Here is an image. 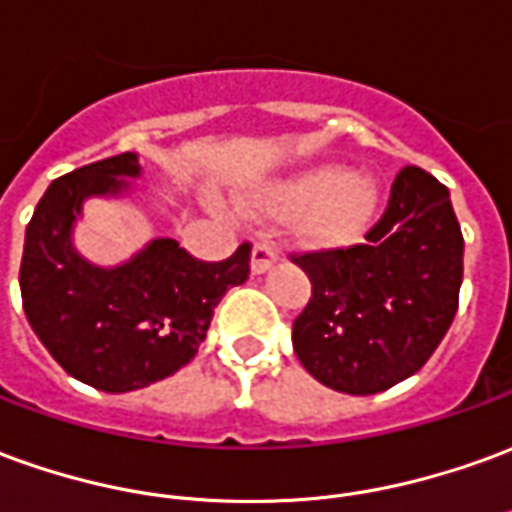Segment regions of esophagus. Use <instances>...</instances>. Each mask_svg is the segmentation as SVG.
Listing matches in <instances>:
<instances>
[{
    "instance_id": "esophagus-1",
    "label": "esophagus",
    "mask_w": 512,
    "mask_h": 512,
    "mask_svg": "<svg viewBox=\"0 0 512 512\" xmlns=\"http://www.w3.org/2000/svg\"><path fill=\"white\" fill-rule=\"evenodd\" d=\"M277 260H280V249H277V246L271 244V241H257L255 249H252V271H255V274L268 271Z\"/></svg>"
}]
</instances>
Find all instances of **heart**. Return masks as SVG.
<instances>
[{
    "instance_id": "obj_1",
    "label": "heart",
    "mask_w": 512,
    "mask_h": 512,
    "mask_svg": "<svg viewBox=\"0 0 512 512\" xmlns=\"http://www.w3.org/2000/svg\"><path fill=\"white\" fill-rule=\"evenodd\" d=\"M377 202V182L360 174L349 177L343 166H318L260 196V207L268 213H299L316 207L307 224V235L316 244L355 241L374 219Z\"/></svg>"
}]
</instances>
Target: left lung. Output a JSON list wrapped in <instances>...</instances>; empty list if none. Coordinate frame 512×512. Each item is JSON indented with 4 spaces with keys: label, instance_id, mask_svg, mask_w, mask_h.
I'll list each match as a JSON object with an SVG mask.
<instances>
[{
    "label": "left lung",
    "instance_id": "left-lung-1",
    "mask_svg": "<svg viewBox=\"0 0 512 512\" xmlns=\"http://www.w3.org/2000/svg\"><path fill=\"white\" fill-rule=\"evenodd\" d=\"M291 260L313 285L293 321V352L332 391H388L413 377L452 327L463 232L446 185L418 166L396 174L366 244Z\"/></svg>",
    "mask_w": 512,
    "mask_h": 512
}]
</instances>
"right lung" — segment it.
<instances>
[{"label": "right lung", "mask_w": 512, "mask_h": 512, "mask_svg": "<svg viewBox=\"0 0 512 512\" xmlns=\"http://www.w3.org/2000/svg\"><path fill=\"white\" fill-rule=\"evenodd\" d=\"M141 174L138 155L96 160L57 177L32 213L21 255V302L49 355L96 391L127 393L166 380L191 363L213 310L249 277L252 246L221 263L196 260L177 241L102 268L71 244L88 196H119Z\"/></svg>", "instance_id": "obj_1"}]
</instances>
